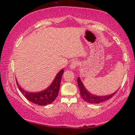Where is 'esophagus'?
I'll return each instance as SVG.
<instances>
[{"instance_id": "1", "label": "esophagus", "mask_w": 135, "mask_h": 135, "mask_svg": "<svg viewBox=\"0 0 135 135\" xmlns=\"http://www.w3.org/2000/svg\"><path fill=\"white\" fill-rule=\"evenodd\" d=\"M79 63L77 61H73L71 63L70 65V67L72 69H74L76 67H77V66H79Z\"/></svg>"}]
</instances>
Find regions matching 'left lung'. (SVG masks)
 I'll return each mask as SVG.
<instances>
[{
  "instance_id": "obj_1",
  "label": "left lung",
  "mask_w": 135,
  "mask_h": 135,
  "mask_svg": "<svg viewBox=\"0 0 135 135\" xmlns=\"http://www.w3.org/2000/svg\"><path fill=\"white\" fill-rule=\"evenodd\" d=\"M77 83H78L79 88L80 91V94L81 95L82 98H83V100H84L85 101L88 102L89 103H100L102 102H103L106 100H109L112 98L113 96L115 95V94L117 92L115 91L114 93L110 94V95H107V96H95L92 94L91 93L88 91L86 88L84 87V86L83 85V83H82L81 80H80V77L77 78Z\"/></svg>"
}]
</instances>
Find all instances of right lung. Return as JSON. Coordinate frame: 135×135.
<instances>
[{"mask_svg":"<svg viewBox=\"0 0 135 135\" xmlns=\"http://www.w3.org/2000/svg\"><path fill=\"white\" fill-rule=\"evenodd\" d=\"M64 70H61L58 73L51 84L45 90L38 93H30L24 90L18 84L16 80L17 85L20 91L28 100L38 105H46L51 103L58 97L60 87V82L62 77Z\"/></svg>","mask_w":135,"mask_h":135,"instance_id":"obj_1","label":"right lung"}]
</instances>
